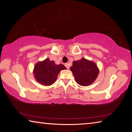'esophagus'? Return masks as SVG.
Masks as SVG:
<instances>
[{
  "label": "esophagus",
  "instance_id": "1",
  "mask_svg": "<svg viewBox=\"0 0 132 132\" xmlns=\"http://www.w3.org/2000/svg\"><path fill=\"white\" fill-rule=\"evenodd\" d=\"M64 66H65L66 68L68 69H69V64L68 63H65V64H64Z\"/></svg>",
  "mask_w": 132,
  "mask_h": 132
}]
</instances>
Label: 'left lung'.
<instances>
[{
	"mask_svg": "<svg viewBox=\"0 0 132 132\" xmlns=\"http://www.w3.org/2000/svg\"><path fill=\"white\" fill-rule=\"evenodd\" d=\"M70 70L75 76L76 82L82 86L92 84L98 75V69L96 64L84 58L73 62Z\"/></svg>",
	"mask_w": 132,
	"mask_h": 132,
	"instance_id": "left-lung-1",
	"label": "left lung"
}]
</instances>
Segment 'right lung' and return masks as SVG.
Instances as JSON below:
<instances>
[{
  "label": "right lung",
  "instance_id": "obj_1",
  "mask_svg": "<svg viewBox=\"0 0 132 132\" xmlns=\"http://www.w3.org/2000/svg\"><path fill=\"white\" fill-rule=\"evenodd\" d=\"M66 69L62 64H56L49 58L37 63L34 67V74L37 81L44 86H50L54 83L61 70Z\"/></svg>",
  "mask_w": 132,
  "mask_h": 132
}]
</instances>
